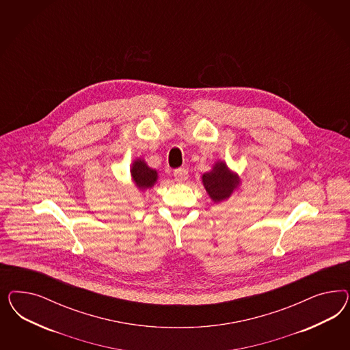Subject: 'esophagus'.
I'll return each instance as SVG.
<instances>
[{
    "mask_svg": "<svg viewBox=\"0 0 350 350\" xmlns=\"http://www.w3.org/2000/svg\"><path fill=\"white\" fill-rule=\"evenodd\" d=\"M173 174H174L176 180H178V182H185V180H187V177H189V172H187V170H185V168H178V170H174Z\"/></svg>",
    "mask_w": 350,
    "mask_h": 350,
    "instance_id": "obj_1",
    "label": "esophagus"
}]
</instances>
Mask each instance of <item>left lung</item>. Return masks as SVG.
<instances>
[{
	"label": "left lung",
	"mask_w": 350,
	"mask_h": 350,
	"mask_svg": "<svg viewBox=\"0 0 350 350\" xmlns=\"http://www.w3.org/2000/svg\"><path fill=\"white\" fill-rule=\"evenodd\" d=\"M202 183L213 202H219L231 196L240 180L223 161H218L211 172L202 174Z\"/></svg>",
	"instance_id": "8db88e82"
}]
</instances>
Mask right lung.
<instances>
[{
  "label": "right lung",
  "mask_w": 350,
  "mask_h": 350,
  "mask_svg": "<svg viewBox=\"0 0 350 350\" xmlns=\"http://www.w3.org/2000/svg\"><path fill=\"white\" fill-rule=\"evenodd\" d=\"M131 174H132V180L139 190L152 187L154 183L158 180L157 170H151L146 165V163L141 159L133 161L132 168H131Z\"/></svg>",
  "instance_id": "obj_1"
}]
</instances>
